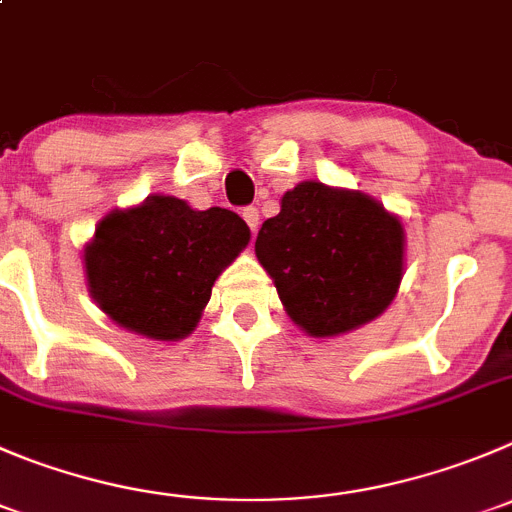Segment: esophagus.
Listing matches in <instances>:
<instances>
[{
    "instance_id": "34e87169",
    "label": "esophagus",
    "mask_w": 512,
    "mask_h": 512,
    "mask_svg": "<svg viewBox=\"0 0 512 512\" xmlns=\"http://www.w3.org/2000/svg\"><path fill=\"white\" fill-rule=\"evenodd\" d=\"M243 221L248 223V228H251L253 233L259 231V223H261V218H259V208H243Z\"/></svg>"
}]
</instances>
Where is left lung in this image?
Wrapping results in <instances>:
<instances>
[{"label": "left lung", "instance_id": "8db88e82", "mask_svg": "<svg viewBox=\"0 0 512 512\" xmlns=\"http://www.w3.org/2000/svg\"><path fill=\"white\" fill-rule=\"evenodd\" d=\"M405 228L362 191L301 180L256 236L289 319L316 339L377 319L405 276Z\"/></svg>", "mask_w": 512, "mask_h": 512}]
</instances>
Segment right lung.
Returning a JSON list of instances; mask_svg holds the SVG:
<instances>
[{
	"instance_id": "obj_1",
	"label": "right lung",
	"mask_w": 512,
	"mask_h": 512,
	"mask_svg": "<svg viewBox=\"0 0 512 512\" xmlns=\"http://www.w3.org/2000/svg\"><path fill=\"white\" fill-rule=\"evenodd\" d=\"M248 241L246 221L228 208L196 211L155 193L97 223L82 251L87 291L128 332L178 342L196 329L213 284Z\"/></svg>"
}]
</instances>
